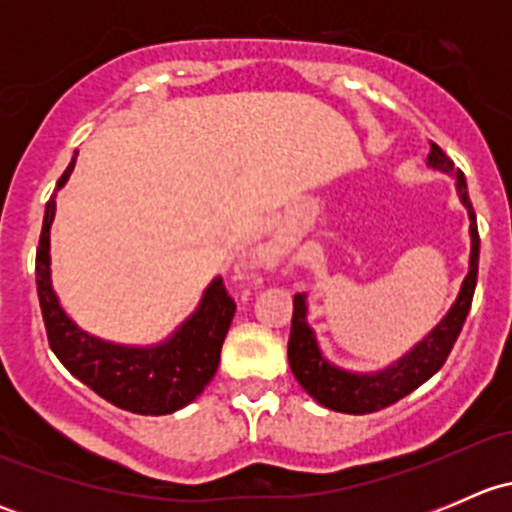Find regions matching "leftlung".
<instances>
[{
  "mask_svg": "<svg viewBox=\"0 0 512 512\" xmlns=\"http://www.w3.org/2000/svg\"><path fill=\"white\" fill-rule=\"evenodd\" d=\"M428 165L456 175L458 195H461L463 205L468 208V218H471V270L463 280V287L458 292V299L453 302L451 312L441 319V324H436V329L423 342H418L409 354L401 356L396 364H391L384 371H376V374H352V371L337 369V366L329 364L319 352L317 339H314V332L307 324L304 294H294L292 329H289L287 344L289 366H292V374L299 381V386L317 404L327 406V409L342 411V414H374V411L386 409V406L404 399L406 394L418 389L423 381L431 379L446 364L448 354H451L453 344L461 334L463 322H466L478 280L480 237L476 210H473L471 198H468L466 175L453 165V160L436 143H431Z\"/></svg>",
  "mask_w": 512,
  "mask_h": 512,
  "instance_id": "left-lung-1",
  "label": "left lung"
}]
</instances>
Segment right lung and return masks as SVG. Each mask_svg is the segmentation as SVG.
<instances>
[{
	"label": "right lung",
	"instance_id": "add662e5",
	"mask_svg": "<svg viewBox=\"0 0 512 512\" xmlns=\"http://www.w3.org/2000/svg\"><path fill=\"white\" fill-rule=\"evenodd\" d=\"M76 156L56 183L69 180ZM56 190L44 210L39 247H36V292L51 352L101 399L141 416H163L183 409L203 394L220 364L225 334L235 317V299L223 280L205 289L198 312L158 347H121L81 332L59 307L49 280V230L56 213Z\"/></svg>",
	"mask_w": 512,
	"mask_h": 512
}]
</instances>
